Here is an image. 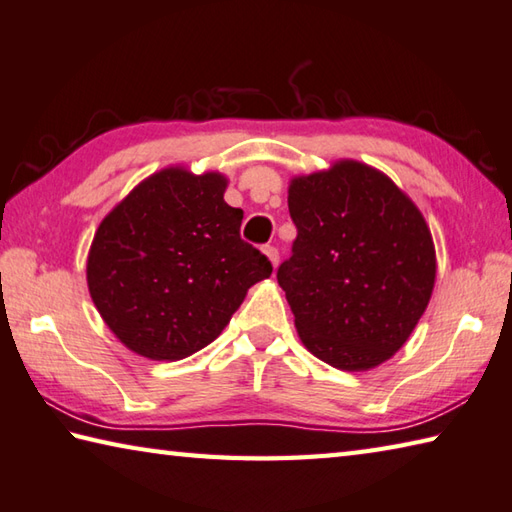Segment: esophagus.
<instances>
[{
	"label": "esophagus",
	"instance_id": "esophagus-1",
	"mask_svg": "<svg viewBox=\"0 0 512 512\" xmlns=\"http://www.w3.org/2000/svg\"><path fill=\"white\" fill-rule=\"evenodd\" d=\"M264 255L268 257V262H271L277 268V264H280V253H277V248L275 246H266L264 248Z\"/></svg>",
	"mask_w": 512,
	"mask_h": 512
}]
</instances>
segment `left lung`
Wrapping results in <instances>:
<instances>
[{"label":"left lung","mask_w":512,"mask_h":512,"mask_svg":"<svg viewBox=\"0 0 512 512\" xmlns=\"http://www.w3.org/2000/svg\"><path fill=\"white\" fill-rule=\"evenodd\" d=\"M288 212L297 237L277 282L302 345L345 371L392 358L434 288V241L421 210L387 174L347 159L295 176Z\"/></svg>","instance_id":"8db88e82"}]
</instances>
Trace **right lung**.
<instances>
[{"mask_svg":"<svg viewBox=\"0 0 512 512\" xmlns=\"http://www.w3.org/2000/svg\"><path fill=\"white\" fill-rule=\"evenodd\" d=\"M226 185L219 172L165 167L100 221L89 293L138 356H192L224 331L248 288L271 277L268 257L239 237L244 212L224 201Z\"/></svg>","mask_w":512,"mask_h":512,"instance_id":"obj_1","label":"right lung"}]
</instances>
